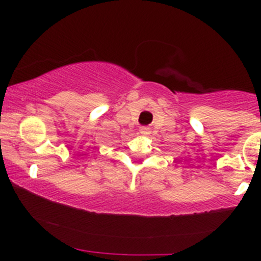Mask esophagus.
<instances>
[{
	"mask_svg": "<svg viewBox=\"0 0 261 261\" xmlns=\"http://www.w3.org/2000/svg\"><path fill=\"white\" fill-rule=\"evenodd\" d=\"M140 134L143 135V136H147V135L151 134V130L148 127H140Z\"/></svg>",
	"mask_w": 261,
	"mask_h": 261,
	"instance_id": "1",
	"label": "esophagus"
}]
</instances>
